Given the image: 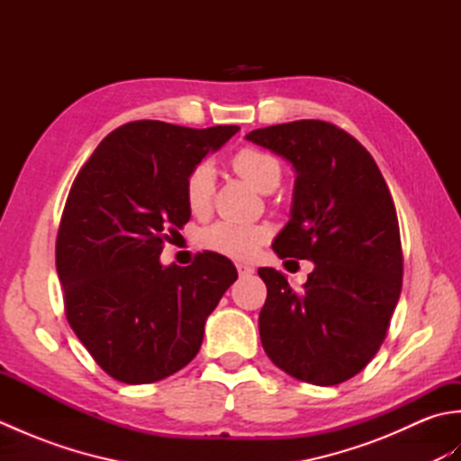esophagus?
Returning a JSON list of instances; mask_svg holds the SVG:
<instances>
[{"label": "esophagus", "instance_id": "obj_1", "mask_svg": "<svg viewBox=\"0 0 461 461\" xmlns=\"http://www.w3.org/2000/svg\"><path fill=\"white\" fill-rule=\"evenodd\" d=\"M238 273H240V277H248V276H251V273L253 271H256V269H253L251 266H248V263H238Z\"/></svg>", "mask_w": 461, "mask_h": 461}]
</instances>
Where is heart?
Listing matches in <instances>:
<instances>
[{
  "mask_svg": "<svg viewBox=\"0 0 461 461\" xmlns=\"http://www.w3.org/2000/svg\"><path fill=\"white\" fill-rule=\"evenodd\" d=\"M231 166L253 188L269 192L281 178V164L276 156L246 146L231 158ZM215 192V174L208 162L195 164L184 180V200L194 215H203L212 208ZM269 228L263 223L215 221L198 233L200 248L220 253L231 259H249L258 253L261 243L269 238Z\"/></svg>",
  "mask_w": 461,
  "mask_h": 461,
  "instance_id": "obj_1",
  "label": "heart"
}]
</instances>
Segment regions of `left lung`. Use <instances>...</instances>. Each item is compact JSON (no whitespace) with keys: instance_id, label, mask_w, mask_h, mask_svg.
<instances>
[{"instance_id":"1","label":"left lung","mask_w":461,"mask_h":461,"mask_svg":"<svg viewBox=\"0 0 461 461\" xmlns=\"http://www.w3.org/2000/svg\"><path fill=\"white\" fill-rule=\"evenodd\" d=\"M246 139L297 172L291 220L273 251L315 263L303 291L276 269L258 271L267 285L263 350L293 378L340 384L378 352L402 291L394 200L368 150L335 124L295 121Z\"/></svg>"}]
</instances>
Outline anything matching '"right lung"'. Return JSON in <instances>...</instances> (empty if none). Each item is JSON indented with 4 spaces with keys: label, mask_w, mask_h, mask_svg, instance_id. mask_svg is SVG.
Segmentation results:
<instances>
[{
    "label": "right lung",
    "mask_w": 461,
    "mask_h": 461,
    "mask_svg": "<svg viewBox=\"0 0 461 461\" xmlns=\"http://www.w3.org/2000/svg\"><path fill=\"white\" fill-rule=\"evenodd\" d=\"M238 131L126 122L77 174L59 223L57 273L68 325L114 380L149 384L188 365L205 319L238 279L213 251L188 267L160 263L164 243L190 220L185 176Z\"/></svg>",
    "instance_id": "obj_1"
}]
</instances>
